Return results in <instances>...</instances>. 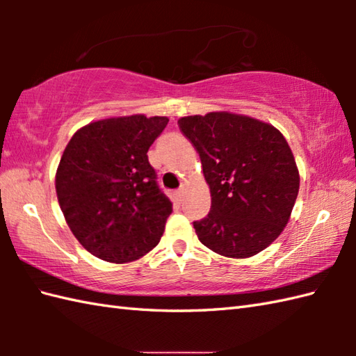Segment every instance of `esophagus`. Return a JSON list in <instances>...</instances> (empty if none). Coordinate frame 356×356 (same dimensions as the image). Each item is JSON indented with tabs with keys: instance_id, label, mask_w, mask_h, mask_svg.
<instances>
[{
	"instance_id": "esophagus-1",
	"label": "esophagus",
	"mask_w": 356,
	"mask_h": 356,
	"mask_svg": "<svg viewBox=\"0 0 356 356\" xmlns=\"http://www.w3.org/2000/svg\"><path fill=\"white\" fill-rule=\"evenodd\" d=\"M176 197H177V200H182V197H184V190H177V191H176Z\"/></svg>"
}]
</instances>
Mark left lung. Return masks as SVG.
I'll use <instances>...</instances> for the list:
<instances>
[{
  "label": "left lung",
  "instance_id": "left-lung-1",
  "mask_svg": "<svg viewBox=\"0 0 356 356\" xmlns=\"http://www.w3.org/2000/svg\"><path fill=\"white\" fill-rule=\"evenodd\" d=\"M200 156L211 211L194 222L199 240L229 259L266 249L291 218L300 172L284 136L274 125L231 111L177 120Z\"/></svg>",
  "mask_w": 356,
  "mask_h": 356
}]
</instances>
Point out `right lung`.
Listing matches in <instances>:
<instances>
[{"label":"right lung","instance_id":"right-lung-1","mask_svg":"<svg viewBox=\"0 0 356 356\" xmlns=\"http://www.w3.org/2000/svg\"><path fill=\"white\" fill-rule=\"evenodd\" d=\"M168 120H95L67 143L55 177L58 202L73 236L97 259L130 263L161 240L172 203L157 186L147 153Z\"/></svg>","mask_w":356,"mask_h":356}]
</instances>
